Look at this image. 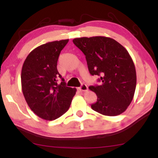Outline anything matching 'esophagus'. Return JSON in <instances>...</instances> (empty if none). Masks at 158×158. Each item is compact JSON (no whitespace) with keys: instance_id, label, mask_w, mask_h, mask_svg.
I'll return each instance as SVG.
<instances>
[{"instance_id":"34e87169","label":"esophagus","mask_w":158,"mask_h":158,"mask_svg":"<svg viewBox=\"0 0 158 158\" xmlns=\"http://www.w3.org/2000/svg\"><path fill=\"white\" fill-rule=\"evenodd\" d=\"M78 89L80 91H86V90H88V86L85 84H82L81 86L79 87Z\"/></svg>"}]
</instances>
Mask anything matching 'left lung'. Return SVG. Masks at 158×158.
Returning <instances> with one entry per match:
<instances>
[{
  "instance_id": "obj_1",
  "label": "left lung",
  "mask_w": 158,
  "mask_h": 158,
  "mask_svg": "<svg viewBox=\"0 0 158 158\" xmlns=\"http://www.w3.org/2000/svg\"><path fill=\"white\" fill-rule=\"evenodd\" d=\"M73 43L85 56L91 75L100 77L101 85L89 86L97 95L93 110L109 116L126 110L137 84L135 64L127 51L115 40L103 36L79 37Z\"/></svg>"
}]
</instances>
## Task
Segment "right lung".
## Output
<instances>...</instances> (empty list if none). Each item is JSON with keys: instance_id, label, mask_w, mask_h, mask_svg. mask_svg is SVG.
<instances>
[{"instance_id": "1", "label": "right lung", "mask_w": 158, "mask_h": 158, "mask_svg": "<svg viewBox=\"0 0 158 158\" xmlns=\"http://www.w3.org/2000/svg\"><path fill=\"white\" fill-rule=\"evenodd\" d=\"M69 40L42 44L26 57L21 69V88L31 109L41 118L52 121L68 110L77 90L65 85L57 69L58 57ZM59 77L62 81L57 83Z\"/></svg>"}]
</instances>
